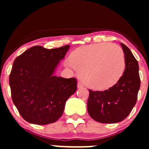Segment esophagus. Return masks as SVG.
Segmentation results:
<instances>
[{
    "instance_id": "esophagus-1",
    "label": "esophagus",
    "mask_w": 149,
    "mask_h": 149,
    "mask_svg": "<svg viewBox=\"0 0 149 149\" xmlns=\"http://www.w3.org/2000/svg\"><path fill=\"white\" fill-rule=\"evenodd\" d=\"M83 87H84V85L82 84V83H81V82L77 83V88H79V89H80V88H83Z\"/></svg>"
}]
</instances>
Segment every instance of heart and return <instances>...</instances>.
Wrapping results in <instances>:
<instances>
[{
  "label": "heart",
  "instance_id": "1",
  "mask_svg": "<svg viewBox=\"0 0 149 149\" xmlns=\"http://www.w3.org/2000/svg\"><path fill=\"white\" fill-rule=\"evenodd\" d=\"M66 65L77 69L80 78L86 86L104 90L120 80L126 63L125 54L119 46L103 42L74 51Z\"/></svg>",
  "mask_w": 149,
  "mask_h": 149
}]
</instances>
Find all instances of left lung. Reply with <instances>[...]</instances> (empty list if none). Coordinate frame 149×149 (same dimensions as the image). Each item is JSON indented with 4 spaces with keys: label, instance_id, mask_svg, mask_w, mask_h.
Here are the masks:
<instances>
[{
    "label": "left lung",
    "instance_id": "1",
    "mask_svg": "<svg viewBox=\"0 0 149 149\" xmlns=\"http://www.w3.org/2000/svg\"><path fill=\"white\" fill-rule=\"evenodd\" d=\"M125 57V70L116 84L104 91L89 89L87 110L95 121L117 123L130 114L137 100L140 87L139 64L131 51L121 43Z\"/></svg>",
    "mask_w": 149,
    "mask_h": 149
}]
</instances>
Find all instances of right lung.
I'll list each match as a JSON object with an SVG mask.
<instances>
[{"mask_svg": "<svg viewBox=\"0 0 149 149\" xmlns=\"http://www.w3.org/2000/svg\"><path fill=\"white\" fill-rule=\"evenodd\" d=\"M69 47L33 46L15 58L10 74L11 96L27 122L40 125L54 123L63 115L67 99L75 93L77 79L54 74Z\"/></svg>", "mask_w": 149, "mask_h": 149, "instance_id": "1", "label": "right lung"}]
</instances>
